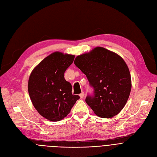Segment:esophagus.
Returning a JSON list of instances; mask_svg holds the SVG:
<instances>
[{"mask_svg":"<svg viewBox=\"0 0 157 157\" xmlns=\"http://www.w3.org/2000/svg\"><path fill=\"white\" fill-rule=\"evenodd\" d=\"M84 95H85L84 92H81V93L79 94V97H80V98H83V97H84Z\"/></svg>","mask_w":157,"mask_h":157,"instance_id":"34e87169","label":"esophagus"}]
</instances>
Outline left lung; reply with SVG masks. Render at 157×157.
I'll return each instance as SVG.
<instances>
[{"label": "left lung", "mask_w": 157, "mask_h": 157, "mask_svg": "<svg viewBox=\"0 0 157 157\" xmlns=\"http://www.w3.org/2000/svg\"><path fill=\"white\" fill-rule=\"evenodd\" d=\"M74 64L94 88V95H88L85 101L95 114L103 118L118 114L125 105L132 87L130 71L122 58L97 47L78 56Z\"/></svg>", "instance_id": "left-lung-1"}]
</instances>
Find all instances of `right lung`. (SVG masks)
Here are the masks:
<instances>
[{
  "label": "right lung",
  "instance_id": "right-lung-1",
  "mask_svg": "<svg viewBox=\"0 0 157 157\" xmlns=\"http://www.w3.org/2000/svg\"><path fill=\"white\" fill-rule=\"evenodd\" d=\"M74 55L56 52L41 61L30 74L28 90L31 101L44 118L57 121L70 113L79 96L72 94V85L64 73Z\"/></svg>",
  "mask_w": 157,
  "mask_h": 157
}]
</instances>
